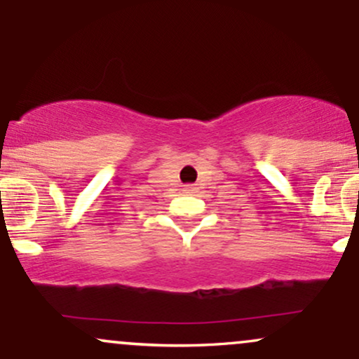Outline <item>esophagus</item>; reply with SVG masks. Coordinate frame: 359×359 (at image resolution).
Wrapping results in <instances>:
<instances>
[{
	"instance_id": "34e87169",
	"label": "esophagus",
	"mask_w": 359,
	"mask_h": 359,
	"mask_svg": "<svg viewBox=\"0 0 359 359\" xmlns=\"http://www.w3.org/2000/svg\"><path fill=\"white\" fill-rule=\"evenodd\" d=\"M184 191H185V192H194V187H192V185H185Z\"/></svg>"
}]
</instances>
